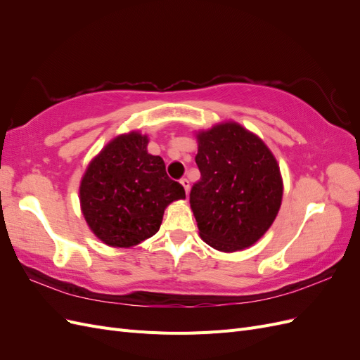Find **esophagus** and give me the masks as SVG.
Returning <instances> with one entry per match:
<instances>
[{"label": "esophagus", "instance_id": "34e87169", "mask_svg": "<svg viewBox=\"0 0 360 360\" xmlns=\"http://www.w3.org/2000/svg\"><path fill=\"white\" fill-rule=\"evenodd\" d=\"M180 183H181V186L184 188V191H186V195H188V193H189V188H191L189 180H188V179H181Z\"/></svg>", "mask_w": 360, "mask_h": 360}]
</instances>
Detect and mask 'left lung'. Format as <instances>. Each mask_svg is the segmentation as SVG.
Masks as SVG:
<instances>
[{
  "label": "left lung",
  "mask_w": 360,
  "mask_h": 360,
  "mask_svg": "<svg viewBox=\"0 0 360 360\" xmlns=\"http://www.w3.org/2000/svg\"><path fill=\"white\" fill-rule=\"evenodd\" d=\"M195 162L201 179L189 201L202 240L224 252L254 245L274 224L282 201L274 155L240 124L222 123L198 134Z\"/></svg>",
  "instance_id": "obj_1"
}]
</instances>
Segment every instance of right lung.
Instances as JSON below:
<instances>
[{
    "label": "right lung",
    "mask_w": 360,
    "mask_h": 360,
    "mask_svg": "<svg viewBox=\"0 0 360 360\" xmlns=\"http://www.w3.org/2000/svg\"><path fill=\"white\" fill-rule=\"evenodd\" d=\"M148 139L132 132L111 141L85 171L81 207L91 231L114 248L135 246L155 236L165 207L186 197L168 177L165 162L147 151Z\"/></svg>",
    "instance_id": "right-lung-1"
}]
</instances>
